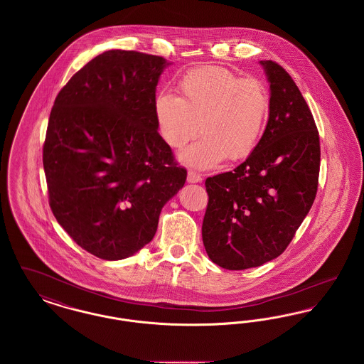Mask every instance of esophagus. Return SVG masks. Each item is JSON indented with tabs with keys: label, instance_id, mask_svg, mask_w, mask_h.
Listing matches in <instances>:
<instances>
[{
	"label": "esophagus",
	"instance_id": "1",
	"mask_svg": "<svg viewBox=\"0 0 364 364\" xmlns=\"http://www.w3.org/2000/svg\"><path fill=\"white\" fill-rule=\"evenodd\" d=\"M187 180H188V183H192V184L200 183V181H202V176L199 173H196V172H193V171H190L188 176H187Z\"/></svg>",
	"mask_w": 364,
	"mask_h": 364
}]
</instances>
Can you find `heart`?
<instances>
[{"label":"heart","instance_id":"obj_1","mask_svg":"<svg viewBox=\"0 0 364 364\" xmlns=\"http://www.w3.org/2000/svg\"><path fill=\"white\" fill-rule=\"evenodd\" d=\"M178 92H158L153 110L159 135L172 149L184 147L200 129L203 138L178 156L184 165L210 169L226 156L239 161L254 151L269 112L267 94L257 80L203 67L178 82Z\"/></svg>","mask_w":364,"mask_h":364}]
</instances>
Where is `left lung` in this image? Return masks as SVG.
Returning <instances> with one entry per match:
<instances>
[{"label": "left lung", "instance_id": "8db88e82", "mask_svg": "<svg viewBox=\"0 0 364 364\" xmlns=\"http://www.w3.org/2000/svg\"><path fill=\"white\" fill-rule=\"evenodd\" d=\"M259 64L270 87L264 132L237 168L206 180L202 239L208 258L228 270L279 257L318 187L321 147L311 110L287 70L270 60Z\"/></svg>", "mask_w": 364, "mask_h": 364}]
</instances>
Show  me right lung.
<instances>
[{
  "label": "right lung",
  "instance_id": "obj_1",
  "mask_svg": "<svg viewBox=\"0 0 364 364\" xmlns=\"http://www.w3.org/2000/svg\"><path fill=\"white\" fill-rule=\"evenodd\" d=\"M164 57L107 50L58 92L43 146L49 203L87 252L125 259L153 240L162 208L184 187L158 134L153 102Z\"/></svg>",
  "mask_w": 364,
  "mask_h": 364
}]
</instances>
